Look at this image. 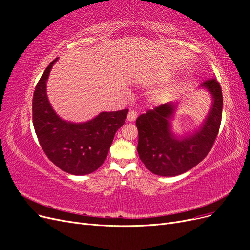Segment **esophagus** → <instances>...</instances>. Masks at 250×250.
Listing matches in <instances>:
<instances>
[{
	"instance_id": "1",
	"label": "esophagus",
	"mask_w": 250,
	"mask_h": 250,
	"mask_svg": "<svg viewBox=\"0 0 250 250\" xmlns=\"http://www.w3.org/2000/svg\"><path fill=\"white\" fill-rule=\"evenodd\" d=\"M137 117H138V111L137 110H130L129 112H128L127 120L130 121V122H132V121L137 119Z\"/></svg>"
}]
</instances>
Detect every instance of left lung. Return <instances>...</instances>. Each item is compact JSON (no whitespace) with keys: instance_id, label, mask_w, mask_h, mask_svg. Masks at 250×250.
<instances>
[{"instance_id":"8db88e82","label":"left lung","mask_w":250,"mask_h":250,"mask_svg":"<svg viewBox=\"0 0 250 250\" xmlns=\"http://www.w3.org/2000/svg\"><path fill=\"white\" fill-rule=\"evenodd\" d=\"M213 96V106L200 130L178 140L170 131L175 105L166 103L141 115L138 153L146 168L160 176H176L194 168L206 157L217 139L222 119L223 97L220 83L210 78L202 83Z\"/></svg>"}]
</instances>
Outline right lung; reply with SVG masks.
Listing matches in <instances>:
<instances>
[{"instance_id": "1", "label": "right lung", "mask_w": 250, "mask_h": 250, "mask_svg": "<svg viewBox=\"0 0 250 250\" xmlns=\"http://www.w3.org/2000/svg\"><path fill=\"white\" fill-rule=\"evenodd\" d=\"M57 59L47 66L34 89L32 120L40 145L49 160L73 175L96 171L106 160L115 133L123 126L128 109L101 112L86 123L60 119L48 101L46 82Z\"/></svg>"}]
</instances>
